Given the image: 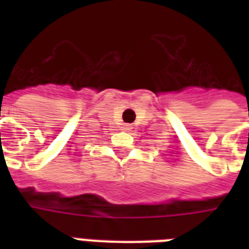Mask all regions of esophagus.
<instances>
[{"label":"esophagus","mask_w":249,"mask_h":249,"mask_svg":"<svg viewBox=\"0 0 249 249\" xmlns=\"http://www.w3.org/2000/svg\"><path fill=\"white\" fill-rule=\"evenodd\" d=\"M130 129H132L130 124H124V126H123V130H130Z\"/></svg>","instance_id":"esophagus-1"}]
</instances>
